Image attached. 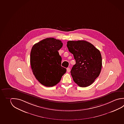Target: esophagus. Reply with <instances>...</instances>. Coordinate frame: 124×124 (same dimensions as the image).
I'll return each instance as SVG.
<instances>
[{"label": "esophagus", "instance_id": "esophagus-1", "mask_svg": "<svg viewBox=\"0 0 124 124\" xmlns=\"http://www.w3.org/2000/svg\"><path fill=\"white\" fill-rule=\"evenodd\" d=\"M66 70H67V72H70V68H67Z\"/></svg>", "mask_w": 124, "mask_h": 124}]
</instances>
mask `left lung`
I'll use <instances>...</instances> for the list:
<instances>
[{"instance_id": "8db88e82", "label": "left lung", "mask_w": 124, "mask_h": 124, "mask_svg": "<svg viewBox=\"0 0 124 124\" xmlns=\"http://www.w3.org/2000/svg\"><path fill=\"white\" fill-rule=\"evenodd\" d=\"M67 46L76 60V63L70 72L73 81L80 87L90 86L101 70L100 51L92 44L83 40L68 41Z\"/></svg>"}]
</instances>
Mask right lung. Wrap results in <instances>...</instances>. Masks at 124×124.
I'll list each match as a JSON object with an SVG mask.
<instances>
[{
  "instance_id": "1",
  "label": "right lung",
  "mask_w": 124,
  "mask_h": 124,
  "mask_svg": "<svg viewBox=\"0 0 124 124\" xmlns=\"http://www.w3.org/2000/svg\"><path fill=\"white\" fill-rule=\"evenodd\" d=\"M60 40L45 38L32 47L30 63L36 79L44 86L51 87L61 80L66 69L61 66L62 58L58 51L62 47Z\"/></svg>"
}]
</instances>
